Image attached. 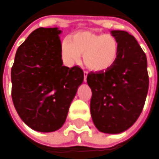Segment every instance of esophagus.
<instances>
[{
	"label": "esophagus",
	"mask_w": 159,
	"mask_h": 159,
	"mask_svg": "<svg viewBox=\"0 0 159 159\" xmlns=\"http://www.w3.org/2000/svg\"><path fill=\"white\" fill-rule=\"evenodd\" d=\"M84 81L86 82L87 81V75H88V72L87 71H84Z\"/></svg>",
	"instance_id": "obj_1"
}]
</instances>
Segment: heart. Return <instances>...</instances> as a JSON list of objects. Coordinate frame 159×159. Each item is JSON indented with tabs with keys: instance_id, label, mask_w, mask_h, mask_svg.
I'll return each mask as SVG.
<instances>
[{
	"instance_id": "heart-1",
	"label": "heart",
	"mask_w": 159,
	"mask_h": 159,
	"mask_svg": "<svg viewBox=\"0 0 159 159\" xmlns=\"http://www.w3.org/2000/svg\"><path fill=\"white\" fill-rule=\"evenodd\" d=\"M119 45L114 37L108 34H97L84 30L75 33L70 41L61 45V53L69 65L80 61L84 55V62L94 72H103L114 64L118 57Z\"/></svg>"
}]
</instances>
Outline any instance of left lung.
Segmentation results:
<instances>
[{
  "label": "left lung",
  "instance_id": "obj_1",
  "mask_svg": "<svg viewBox=\"0 0 159 159\" xmlns=\"http://www.w3.org/2000/svg\"><path fill=\"white\" fill-rule=\"evenodd\" d=\"M119 45L118 57L109 69L90 72V113L99 131L118 134L140 116L149 89L147 58L138 42L124 30H112Z\"/></svg>",
  "mask_w": 159,
  "mask_h": 159
}]
</instances>
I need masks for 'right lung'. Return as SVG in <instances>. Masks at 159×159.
Wrapping results in <instances>:
<instances>
[{"label":"right lung","instance_id":"obj_1","mask_svg":"<svg viewBox=\"0 0 159 159\" xmlns=\"http://www.w3.org/2000/svg\"><path fill=\"white\" fill-rule=\"evenodd\" d=\"M57 28L33 30L17 48L11 69V96L22 120L40 132L55 131L84 81L78 66H63Z\"/></svg>","mask_w":159,"mask_h":159}]
</instances>
